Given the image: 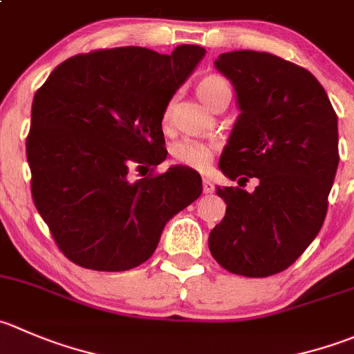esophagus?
Instances as JSON below:
<instances>
[{
  "label": "esophagus",
  "instance_id": "34e87169",
  "mask_svg": "<svg viewBox=\"0 0 354 354\" xmlns=\"http://www.w3.org/2000/svg\"><path fill=\"white\" fill-rule=\"evenodd\" d=\"M202 190H204V194H212L214 192V183L211 180H207V178H204V181H202Z\"/></svg>",
  "mask_w": 354,
  "mask_h": 354
}]
</instances>
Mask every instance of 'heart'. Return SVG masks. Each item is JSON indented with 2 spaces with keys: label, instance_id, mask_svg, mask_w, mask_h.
I'll use <instances>...</instances> for the list:
<instances>
[{
  "label": "heart",
  "instance_id": "obj_1",
  "mask_svg": "<svg viewBox=\"0 0 354 354\" xmlns=\"http://www.w3.org/2000/svg\"><path fill=\"white\" fill-rule=\"evenodd\" d=\"M197 93L204 104L211 107L219 97H232V88H230L228 81L221 75H205L198 81ZM171 115V104L167 105L164 111V121H167ZM218 152V143L212 142H198V140H181V142L174 143L173 156L178 162L185 164L194 169L204 171L211 166L214 153Z\"/></svg>",
  "mask_w": 354,
  "mask_h": 354
}]
</instances>
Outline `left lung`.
<instances>
[{"instance_id":"left-lung-1","label":"left lung","mask_w":354,"mask_h":354,"mask_svg":"<svg viewBox=\"0 0 354 354\" xmlns=\"http://www.w3.org/2000/svg\"><path fill=\"white\" fill-rule=\"evenodd\" d=\"M232 81L240 115L219 169L254 192L218 187L226 214L209 250L230 273L272 277L306 250L324 225L339 164L337 115L306 68L266 51H230L214 62Z\"/></svg>"}]
</instances>
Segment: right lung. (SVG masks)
I'll list each match as a JSON object with an SVG mask.
<instances>
[{"label":"right lung","instance_id":"right-lung-1","mask_svg":"<svg viewBox=\"0 0 354 354\" xmlns=\"http://www.w3.org/2000/svg\"><path fill=\"white\" fill-rule=\"evenodd\" d=\"M205 50L122 46L75 55L36 91L27 136L30 190L58 249L97 272H126L156 250L166 223L202 194L201 174L173 166L162 118ZM133 165H152L129 180ZM145 176V175H144Z\"/></svg>","mask_w":354,"mask_h":354}]
</instances>
